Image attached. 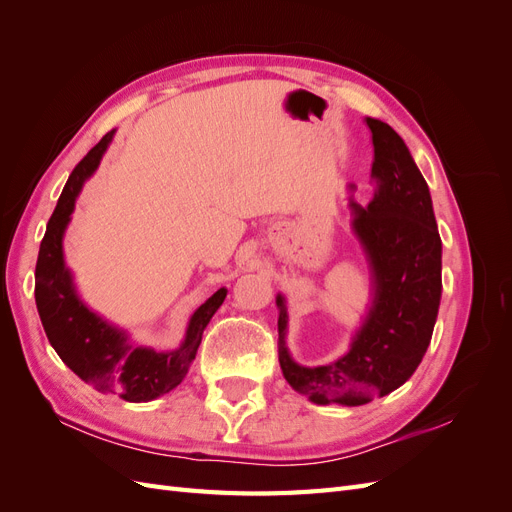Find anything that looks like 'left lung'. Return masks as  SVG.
Returning <instances> with one entry per match:
<instances>
[{
	"mask_svg": "<svg viewBox=\"0 0 512 512\" xmlns=\"http://www.w3.org/2000/svg\"><path fill=\"white\" fill-rule=\"evenodd\" d=\"M378 190L367 209L350 200L352 228L374 275V305L350 352L331 365L303 367L286 348L288 314L277 294V350L284 378L314 404L363 406L399 389L423 361L442 297V241L427 181L389 123L367 117Z\"/></svg>",
	"mask_w": 512,
	"mask_h": 512,
	"instance_id": "1",
	"label": "left lung"
}]
</instances>
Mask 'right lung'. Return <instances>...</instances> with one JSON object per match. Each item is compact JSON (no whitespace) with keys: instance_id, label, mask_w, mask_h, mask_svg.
Wrapping results in <instances>:
<instances>
[{"instance_id":"add662e5","label":"right lung","mask_w":512,"mask_h":512,"mask_svg":"<svg viewBox=\"0 0 512 512\" xmlns=\"http://www.w3.org/2000/svg\"><path fill=\"white\" fill-rule=\"evenodd\" d=\"M113 134L115 130L102 136V141L74 166L46 224L36 262V307L51 346L76 376L94 384L102 393H115L121 399L141 404L181 384L194 361L205 327L226 299V288H220L196 309L183 344L168 352L132 346L126 333L89 312L76 297L72 275L64 265L61 239L70 222L74 200L85 179L98 168Z\"/></svg>"}]
</instances>
